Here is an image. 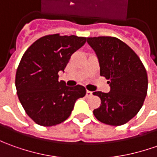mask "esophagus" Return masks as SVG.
I'll return each instance as SVG.
<instances>
[{
    "label": "esophagus",
    "instance_id": "obj_1",
    "mask_svg": "<svg viewBox=\"0 0 157 157\" xmlns=\"http://www.w3.org/2000/svg\"><path fill=\"white\" fill-rule=\"evenodd\" d=\"M93 94V93L91 92V91H88V90H87V96H91Z\"/></svg>",
    "mask_w": 157,
    "mask_h": 157
}]
</instances>
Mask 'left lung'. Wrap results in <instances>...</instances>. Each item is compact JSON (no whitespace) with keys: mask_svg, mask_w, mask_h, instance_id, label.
<instances>
[{"mask_svg":"<svg viewBox=\"0 0 157 157\" xmlns=\"http://www.w3.org/2000/svg\"><path fill=\"white\" fill-rule=\"evenodd\" d=\"M95 52L101 75L110 80L109 93L94 92L101 98L94 115L101 123L122 125L135 117L147 94L148 76L137 54L125 43L114 37L87 38Z\"/></svg>","mask_w":157,"mask_h":157,"instance_id":"1","label":"left lung"}]
</instances>
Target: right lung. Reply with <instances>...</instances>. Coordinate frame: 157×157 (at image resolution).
<instances>
[{"label":"right lung","mask_w":157,"mask_h":157,"mask_svg":"<svg viewBox=\"0 0 157 157\" xmlns=\"http://www.w3.org/2000/svg\"><path fill=\"white\" fill-rule=\"evenodd\" d=\"M86 41L87 38L75 35H46L24 53L16 71V90L26 114L36 124L48 127L63 122L76 100L85 96V87L66 86L58 81V72Z\"/></svg>","instance_id":"right-lung-1"}]
</instances>
